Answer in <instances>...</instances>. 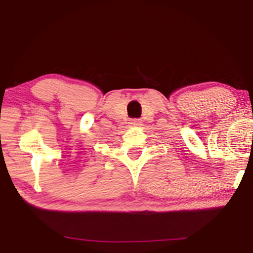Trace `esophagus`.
<instances>
[{"mask_svg":"<svg viewBox=\"0 0 253 253\" xmlns=\"http://www.w3.org/2000/svg\"><path fill=\"white\" fill-rule=\"evenodd\" d=\"M129 124H130V126H139L140 122H139V119H131Z\"/></svg>","mask_w":253,"mask_h":253,"instance_id":"esophagus-1","label":"esophagus"}]
</instances>
